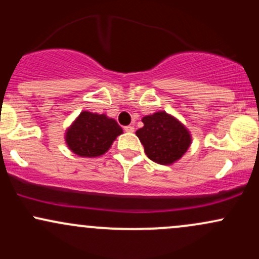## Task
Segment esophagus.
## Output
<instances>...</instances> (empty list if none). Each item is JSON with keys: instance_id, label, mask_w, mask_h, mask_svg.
<instances>
[{"instance_id": "34e87169", "label": "esophagus", "mask_w": 259, "mask_h": 259, "mask_svg": "<svg viewBox=\"0 0 259 259\" xmlns=\"http://www.w3.org/2000/svg\"><path fill=\"white\" fill-rule=\"evenodd\" d=\"M124 130H125L126 133H134L135 127H134L133 125H126V126H124Z\"/></svg>"}]
</instances>
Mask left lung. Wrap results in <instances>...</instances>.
Wrapping results in <instances>:
<instances>
[{
	"label": "left lung",
	"instance_id": "1",
	"mask_svg": "<svg viewBox=\"0 0 259 259\" xmlns=\"http://www.w3.org/2000/svg\"><path fill=\"white\" fill-rule=\"evenodd\" d=\"M144 126L136 135L144 145L145 153L158 164H173L191 145V134L181 121L167 112L159 111L142 118Z\"/></svg>",
	"mask_w": 259,
	"mask_h": 259
}]
</instances>
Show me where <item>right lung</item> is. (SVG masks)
<instances>
[{"mask_svg": "<svg viewBox=\"0 0 259 259\" xmlns=\"http://www.w3.org/2000/svg\"><path fill=\"white\" fill-rule=\"evenodd\" d=\"M120 134L123 129L113 118L84 111L65 132V142L72 152L92 158L105 154Z\"/></svg>", "mask_w": 259, "mask_h": 259, "instance_id": "add662e5", "label": "right lung"}]
</instances>
